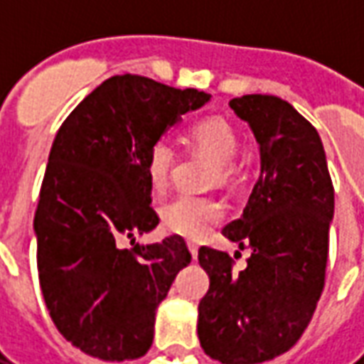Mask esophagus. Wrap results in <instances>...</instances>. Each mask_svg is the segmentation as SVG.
Segmentation results:
<instances>
[{
    "label": "esophagus",
    "mask_w": 364,
    "mask_h": 364,
    "mask_svg": "<svg viewBox=\"0 0 364 364\" xmlns=\"http://www.w3.org/2000/svg\"><path fill=\"white\" fill-rule=\"evenodd\" d=\"M189 252L191 255H193V259H197V255H198V247L195 244H189Z\"/></svg>",
    "instance_id": "obj_1"
}]
</instances>
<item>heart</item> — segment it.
Masks as SVG:
<instances>
[{
	"label": "heart",
	"mask_w": 364,
	"mask_h": 364,
	"mask_svg": "<svg viewBox=\"0 0 364 364\" xmlns=\"http://www.w3.org/2000/svg\"><path fill=\"white\" fill-rule=\"evenodd\" d=\"M191 140L206 156L216 161L220 179L232 175V161L236 159L240 138L234 124L224 117H206L191 128ZM175 150L171 144L158 138L150 142L144 156V167L154 187H164L173 167ZM222 218V206L208 197L183 193L161 206V224L167 232L187 240H203Z\"/></svg>",
	"instance_id": "heart-1"
}]
</instances>
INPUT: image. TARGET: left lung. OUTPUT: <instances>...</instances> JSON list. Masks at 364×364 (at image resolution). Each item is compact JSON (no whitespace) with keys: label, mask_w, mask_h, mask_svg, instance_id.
<instances>
[{"label":"left lung","mask_w":364,"mask_h":364,"mask_svg":"<svg viewBox=\"0 0 364 364\" xmlns=\"http://www.w3.org/2000/svg\"><path fill=\"white\" fill-rule=\"evenodd\" d=\"M259 144L261 173L240 220L222 234L252 257L198 250L210 287L198 302L200 347L222 364H257L287 353L320 300L328 263L333 185L318 130L281 97L230 101Z\"/></svg>","instance_id":"1"}]
</instances>
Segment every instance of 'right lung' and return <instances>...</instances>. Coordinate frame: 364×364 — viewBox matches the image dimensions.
I'll list each match as a JSON object with an SVG mask.
<instances>
[{
  "instance_id": "obj_1",
  "label": "right lung",
  "mask_w": 364,
  "mask_h": 364,
  "mask_svg": "<svg viewBox=\"0 0 364 364\" xmlns=\"http://www.w3.org/2000/svg\"><path fill=\"white\" fill-rule=\"evenodd\" d=\"M208 101L205 91L112 75L54 138L35 214L38 281L60 333L91 357L146 355L159 302L191 263L181 236L132 250L119 242L159 222L146 148Z\"/></svg>"
}]
</instances>
